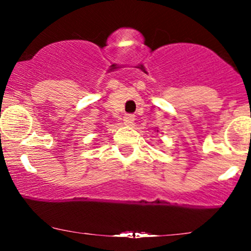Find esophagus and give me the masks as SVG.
<instances>
[{
    "label": "esophagus",
    "mask_w": 251,
    "mask_h": 251,
    "mask_svg": "<svg viewBox=\"0 0 251 251\" xmlns=\"http://www.w3.org/2000/svg\"><path fill=\"white\" fill-rule=\"evenodd\" d=\"M133 121H135V115L133 114H126L124 116V123H125V125H133Z\"/></svg>",
    "instance_id": "34e87169"
}]
</instances>
